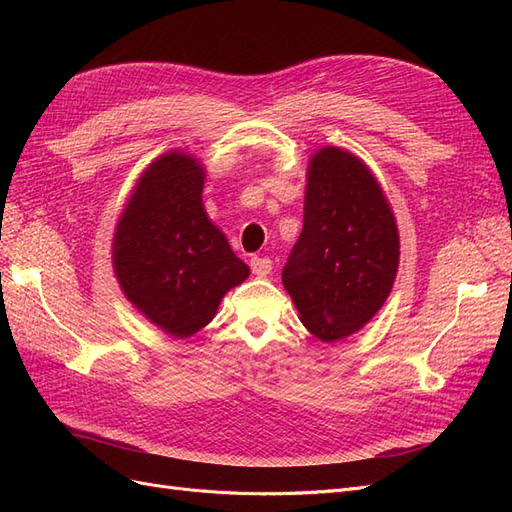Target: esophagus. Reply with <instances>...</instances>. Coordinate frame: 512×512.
<instances>
[{"mask_svg":"<svg viewBox=\"0 0 512 512\" xmlns=\"http://www.w3.org/2000/svg\"><path fill=\"white\" fill-rule=\"evenodd\" d=\"M250 265H252V273L258 275V277L269 275L271 269H273V262H271V258H267V256H254V258L250 260Z\"/></svg>","mask_w":512,"mask_h":512,"instance_id":"1","label":"esophagus"}]
</instances>
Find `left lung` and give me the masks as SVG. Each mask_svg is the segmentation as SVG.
<instances>
[{
	"instance_id": "8db88e82",
	"label": "left lung",
	"mask_w": 512,
	"mask_h": 512,
	"mask_svg": "<svg viewBox=\"0 0 512 512\" xmlns=\"http://www.w3.org/2000/svg\"><path fill=\"white\" fill-rule=\"evenodd\" d=\"M399 235L371 170L324 147L309 162L303 230L282 271L305 329L322 342L359 331L393 288Z\"/></svg>"
}]
</instances>
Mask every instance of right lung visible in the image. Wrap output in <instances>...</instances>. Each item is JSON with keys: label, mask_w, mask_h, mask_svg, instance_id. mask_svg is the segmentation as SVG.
<instances>
[{"label": "right lung", "mask_w": 512, "mask_h": 512, "mask_svg": "<svg viewBox=\"0 0 512 512\" xmlns=\"http://www.w3.org/2000/svg\"><path fill=\"white\" fill-rule=\"evenodd\" d=\"M203 183L205 170L192 156L158 158L134 188L113 241L123 294L173 337L203 329L224 294L250 275L209 222Z\"/></svg>", "instance_id": "right-lung-1"}]
</instances>
